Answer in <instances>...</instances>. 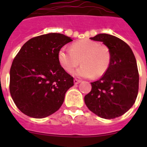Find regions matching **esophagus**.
Segmentation results:
<instances>
[{"label": "esophagus", "mask_w": 147, "mask_h": 147, "mask_svg": "<svg viewBox=\"0 0 147 147\" xmlns=\"http://www.w3.org/2000/svg\"><path fill=\"white\" fill-rule=\"evenodd\" d=\"M82 81L79 80V79H77V78H75L74 79V83L76 84V85H77V84H78V83H80Z\"/></svg>", "instance_id": "1"}]
</instances>
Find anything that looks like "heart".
<instances>
[{"mask_svg":"<svg viewBox=\"0 0 147 147\" xmlns=\"http://www.w3.org/2000/svg\"><path fill=\"white\" fill-rule=\"evenodd\" d=\"M111 59L108 47L88 39L76 41L70 49L62 48L58 53L59 64L69 73L72 72L81 62L82 65L75 74L83 78L103 76L109 68Z\"/></svg>","mask_w":147,"mask_h":147,"instance_id":"obj_1","label":"heart"}]
</instances>
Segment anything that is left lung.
Returning <instances> with one entry per match:
<instances>
[{"label": "left lung", "instance_id": "obj_1", "mask_svg": "<svg viewBox=\"0 0 147 147\" xmlns=\"http://www.w3.org/2000/svg\"><path fill=\"white\" fill-rule=\"evenodd\" d=\"M91 40L100 41L111 52V64L99 80L91 83L85 96L88 108L100 117L113 119L132 107L139 90L137 61L130 47L114 36L100 33Z\"/></svg>", "mask_w": 147, "mask_h": 147}]
</instances>
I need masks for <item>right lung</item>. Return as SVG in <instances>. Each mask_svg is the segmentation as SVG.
<instances>
[{
	"instance_id": "add662e5",
	"label": "right lung",
	"mask_w": 147,
	"mask_h": 147,
	"mask_svg": "<svg viewBox=\"0 0 147 147\" xmlns=\"http://www.w3.org/2000/svg\"><path fill=\"white\" fill-rule=\"evenodd\" d=\"M72 41L61 33H48L25 42L13 60L10 92L17 108L33 118H43L57 111L74 78L58 59L63 46Z\"/></svg>"
}]
</instances>
